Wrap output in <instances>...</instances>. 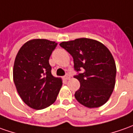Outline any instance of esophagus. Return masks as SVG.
<instances>
[{"instance_id":"esophagus-1","label":"esophagus","mask_w":133,"mask_h":133,"mask_svg":"<svg viewBox=\"0 0 133 133\" xmlns=\"http://www.w3.org/2000/svg\"><path fill=\"white\" fill-rule=\"evenodd\" d=\"M70 76L68 75V74H66V75L64 76V78H65V80H68V79H70Z\"/></svg>"}]
</instances>
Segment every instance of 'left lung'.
Returning <instances> with one entry per match:
<instances>
[{"mask_svg": "<svg viewBox=\"0 0 133 133\" xmlns=\"http://www.w3.org/2000/svg\"><path fill=\"white\" fill-rule=\"evenodd\" d=\"M59 45L72 55L75 70H84L75 76L80 82L76 99L89 108L104 105L116 83V63L111 51L100 41L87 38L63 41Z\"/></svg>", "mask_w": 133, "mask_h": 133, "instance_id": "left-lung-1", "label": "left lung"}]
</instances>
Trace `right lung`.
Segmentation results:
<instances>
[{"label": "right lung", "instance_id": "obj_1", "mask_svg": "<svg viewBox=\"0 0 133 133\" xmlns=\"http://www.w3.org/2000/svg\"><path fill=\"white\" fill-rule=\"evenodd\" d=\"M57 45L47 39H31L16 56L14 82L22 100L31 108L41 110L54 103L63 85L62 78L52 76L49 63Z\"/></svg>", "mask_w": 133, "mask_h": 133}]
</instances>
